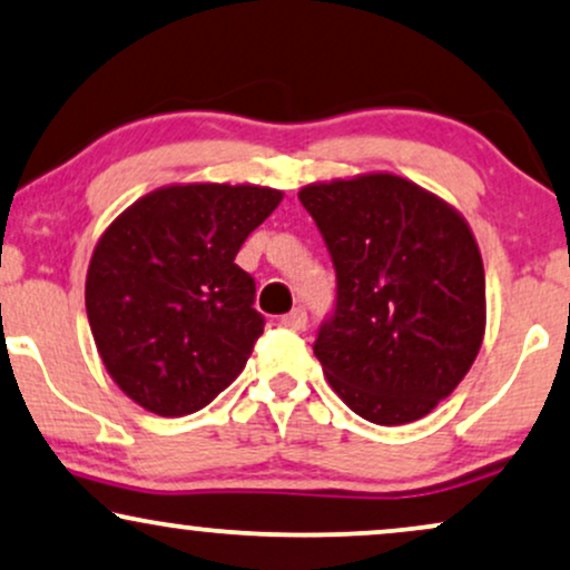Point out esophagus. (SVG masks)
<instances>
[{"mask_svg":"<svg viewBox=\"0 0 570 570\" xmlns=\"http://www.w3.org/2000/svg\"><path fill=\"white\" fill-rule=\"evenodd\" d=\"M305 323H307L305 307H294L286 315H281V326H286V328L299 331V328H305Z\"/></svg>","mask_w":570,"mask_h":570,"instance_id":"esophagus-1","label":"esophagus"}]
</instances>
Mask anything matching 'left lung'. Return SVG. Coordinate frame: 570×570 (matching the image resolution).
I'll list each match as a JSON object with an SVG mask.
<instances>
[{
    "instance_id": "8db88e82",
    "label": "left lung",
    "mask_w": 570,
    "mask_h": 570,
    "mask_svg": "<svg viewBox=\"0 0 570 570\" xmlns=\"http://www.w3.org/2000/svg\"><path fill=\"white\" fill-rule=\"evenodd\" d=\"M299 202L336 271L313 344L331 389L379 426L429 415L484 338V263L465 218L392 173L309 184Z\"/></svg>"
}]
</instances>
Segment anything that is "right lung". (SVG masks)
I'll return each instance as SVG.
<instances>
[{
    "mask_svg": "<svg viewBox=\"0 0 570 570\" xmlns=\"http://www.w3.org/2000/svg\"><path fill=\"white\" fill-rule=\"evenodd\" d=\"M284 194L165 186L110 223L86 273V315L107 373L149 413H197L239 376L263 334L255 278L236 265Z\"/></svg>",
    "mask_w": 570,
    "mask_h": 570,
    "instance_id": "obj_1",
    "label": "right lung"
}]
</instances>
